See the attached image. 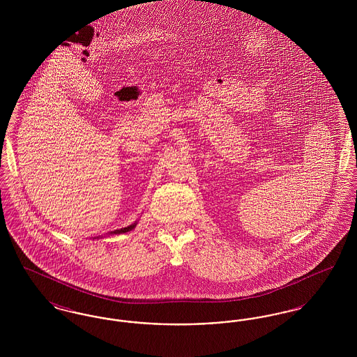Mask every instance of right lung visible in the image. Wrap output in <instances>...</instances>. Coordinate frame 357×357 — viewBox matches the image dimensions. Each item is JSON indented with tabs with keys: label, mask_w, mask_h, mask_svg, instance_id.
<instances>
[{
	"label": "right lung",
	"mask_w": 357,
	"mask_h": 357,
	"mask_svg": "<svg viewBox=\"0 0 357 357\" xmlns=\"http://www.w3.org/2000/svg\"><path fill=\"white\" fill-rule=\"evenodd\" d=\"M136 225H137V221L134 222L132 225H130V226H127V227H121V229H118V230H115V231H111V233H108V237L109 236H115V234H124V233H128V231H131V230H134L136 227ZM98 239L102 237H96Z\"/></svg>",
	"instance_id": "1"
}]
</instances>
